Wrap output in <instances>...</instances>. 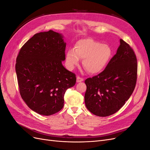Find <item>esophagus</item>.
Here are the masks:
<instances>
[{
  "label": "esophagus",
  "mask_w": 150,
  "mask_h": 150,
  "mask_svg": "<svg viewBox=\"0 0 150 150\" xmlns=\"http://www.w3.org/2000/svg\"><path fill=\"white\" fill-rule=\"evenodd\" d=\"M83 78H81L80 76H77V79H76V81L77 83H80V82H82V81H83Z\"/></svg>",
  "instance_id": "esophagus-1"
}]
</instances>
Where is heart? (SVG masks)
<instances>
[{
  "instance_id": "1",
  "label": "heart",
  "mask_w": 150,
  "mask_h": 150,
  "mask_svg": "<svg viewBox=\"0 0 150 150\" xmlns=\"http://www.w3.org/2000/svg\"><path fill=\"white\" fill-rule=\"evenodd\" d=\"M112 56V50L107 44H103L92 39H81L76 43L74 50L66 54V64L69 69L78 66L80 59L83 65L91 74H98L106 67Z\"/></svg>"
}]
</instances>
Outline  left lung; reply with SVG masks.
<instances>
[{
	"mask_svg": "<svg viewBox=\"0 0 150 150\" xmlns=\"http://www.w3.org/2000/svg\"><path fill=\"white\" fill-rule=\"evenodd\" d=\"M137 59L133 49L120 39L116 54L104 69L85 80L86 108L94 115L105 117L123 106L135 88Z\"/></svg>",
	"mask_w": 150,
	"mask_h": 150,
	"instance_id": "obj_1",
	"label": "left lung"
}]
</instances>
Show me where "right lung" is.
Wrapping results in <instances>:
<instances>
[{"mask_svg":"<svg viewBox=\"0 0 150 150\" xmlns=\"http://www.w3.org/2000/svg\"><path fill=\"white\" fill-rule=\"evenodd\" d=\"M62 34L50 30L35 34L22 46L16 71L22 99L33 111L44 116L64 106L66 90L74 86L76 75L62 66L65 60Z\"/></svg>","mask_w":150,"mask_h":150,"instance_id":"add662e5","label":"right lung"}]
</instances>
